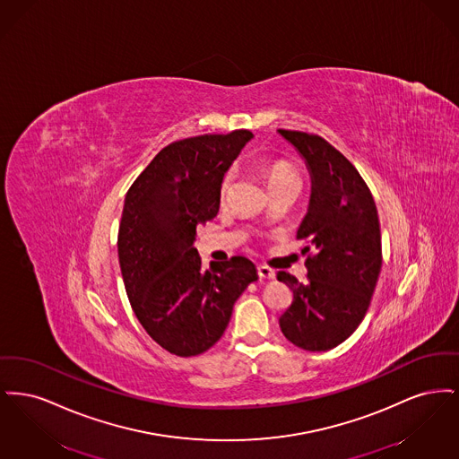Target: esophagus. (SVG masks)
Returning <instances> with one entry per match:
<instances>
[{
    "label": "esophagus",
    "mask_w": 459,
    "mask_h": 459,
    "mask_svg": "<svg viewBox=\"0 0 459 459\" xmlns=\"http://www.w3.org/2000/svg\"><path fill=\"white\" fill-rule=\"evenodd\" d=\"M258 275H260L262 279H268V281H273V279H275V272H273L272 268H268V266H263V264L258 266Z\"/></svg>",
    "instance_id": "1"
}]
</instances>
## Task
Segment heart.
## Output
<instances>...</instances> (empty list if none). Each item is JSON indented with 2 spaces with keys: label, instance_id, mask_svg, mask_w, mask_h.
Wrapping results in <instances>:
<instances>
[{
  "label": "heart",
  "instance_id": "heart-1",
  "mask_svg": "<svg viewBox=\"0 0 459 459\" xmlns=\"http://www.w3.org/2000/svg\"><path fill=\"white\" fill-rule=\"evenodd\" d=\"M260 169H262L263 177L270 189H273L277 186L290 184V182H299V177L296 174V170L285 160H266L260 165ZM234 180H236V170L229 169L220 182L219 196L221 203H225L229 199Z\"/></svg>",
  "mask_w": 459,
  "mask_h": 459
}]
</instances>
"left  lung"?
Wrapping results in <instances>:
<instances>
[{"instance_id": "8db88e82", "label": "left lung", "mask_w": 459, "mask_h": 459, "mask_svg": "<svg viewBox=\"0 0 459 459\" xmlns=\"http://www.w3.org/2000/svg\"><path fill=\"white\" fill-rule=\"evenodd\" d=\"M303 154L311 174L305 240V284L287 272L292 301L279 318L285 337L306 351L344 342L365 318L382 268L380 221L370 189L350 160L316 134L279 129Z\"/></svg>"}]
</instances>
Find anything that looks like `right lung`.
<instances>
[{
  "label": "right lung",
  "mask_w": 459,
  "mask_h": 459,
  "mask_svg": "<svg viewBox=\"0 0 459 459\" xmlns=\"http://www.w3.org/2000/svg\"><path fill=\"white\" fill-rule=\"evenodd\" d=\"M251 137L239 129L170 143L127 191L117 240L124 285L139 324L175 356L210 350L258 279L244 256L203 270L195 247L197 225L219 213L221 177Z\"/></svg>",
  "instance_id": "obj_1"
}]
</instances>
